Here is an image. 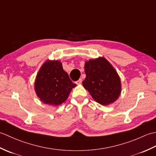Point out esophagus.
<instances>
[{"mask_svg": "<svg viewBox=\"0 0 156 156\" xmlns=\"http://www.w3.org/2000/svg\"><path fill=\"white\" fill-rule=\"evenodd\" d=\"M82 78H80L78 81L76 82V84H80L82 83Z\"/></svg>", "mask_w": 156, "mask_h": 156, "instance_id": "34e87169", "label": "esophagus"}]
</instances>
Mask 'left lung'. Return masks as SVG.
I'll return each mask as SVG.
<instances>
[{
  "label": "left lung",
  "instance_id": "obj_1",
  "mask_svg": "<svg viewBox=\"0 0 156 156\" xmlns=\"http://www.w3.org/2000/svg\"><path fill=\"white\" fill-rule=\"evenodd\" d=\"M86 78L82 85L98 103L109 105L117 100L121 82L117 71L103 57L89 59L84 64Z\"/></svg>",
  "mask_w": 156,
  "mask_h": 156
}]
</instances>
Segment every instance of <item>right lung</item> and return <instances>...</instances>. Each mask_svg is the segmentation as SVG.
I'll return each instance as SVG.
<instances>
[{
    "label": "right lung",
    "instance_id": "1",
    "mask_svg": "<svg viewBox=\"0 0 156 156\" xmlns=\"http://www.w3.org/2000/svg\"><path fill=\"white\" fill-rule=\"evenodd\" d=\"M69 76L59 60H47L39 69L35 81V91L40 101L52 106L61 105L73 88Z\"/></svg>",
    "mask_w": 156,
    "mask_h": 156
}]
</instances>
